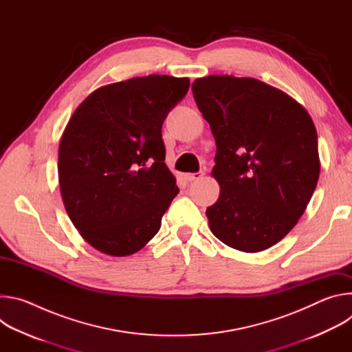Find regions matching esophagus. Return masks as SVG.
<instances>
[{"mask_svg": "<svg viewBox=\"0 0 352 352\" xmlns=\"http://www.w3.org/2000/svg\"><path fill=\"white\" fill-rule=\"evenodd\" d=\"M204 177V173H192V174H186V179L188 181H196Z\"/></svg>", "mask_w": 352, "mask_h": 352, "instance_id": "obj_1", "label": "esophagus"}]
</instances>
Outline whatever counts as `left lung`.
<instances>
[{"label": "left lung", "mask_w": 352, "mask_h": 352, "mask_svg": "<svg viewBox=\"0 0 352 352\" xmlns=\"http://www.w3.org/2000/svg\"><path fill=\"white\" fill-rule=\"evenodd\" d=\"M192 91L217 146L212 177L220 196L206 210L210 231L241 252H261L294 228L314 195L315 124L295 98L255 78H197Z\"/></svg>", "instance_id": "1"}]
</instances>
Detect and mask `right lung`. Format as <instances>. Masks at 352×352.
<instances>
[{
    "label": "right lung",
    "mask_w": 352,
    "mask_h": 352,
    "mask_svg": "<svg viewBox=\"0 0 352 352\" xmlns=\"http://www.w3.org/2000/svg\"><path fill=\"white\" fill-rule=\"evenodd\" d=\"M188 78L148 75L96 89L69 118L58 147L65 210L98 252L129 256L152 239L178 195L162 126Z\"/></svg>",
    "instance_id": "obj_1"
}]
</instances>
